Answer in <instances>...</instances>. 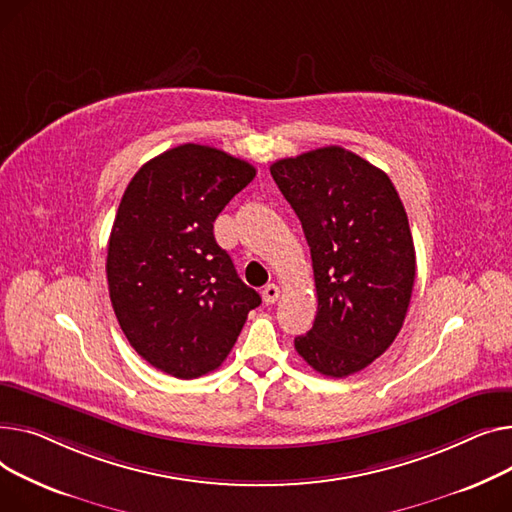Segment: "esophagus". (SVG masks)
I'll use <instances>...</instances> for the list:
<instances>
[{
	"label": "esophagus",
	"mask_w": 512,
	"mask_h": 512,
	"mask_svg": "<svg viewBox=\"0 0 512 512\" xmlns=\"http://www.w3.org/2000/svg\"><path fill=\"white\" fill-rule=\"evenodd\" d=\"M279 295H281V289H279V285H275V283H268V285L262 289L264 304H275L277 299H279Z\"/></svg>",
	"instance_id": "obj_1"
}]
</instances>
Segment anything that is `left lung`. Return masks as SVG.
I'll use <instances>...</instances> for the list:
<instances>
[{
  "label": "left lung",
  "instance_id": "8db88e82",
  "mask_svg": "<svg viewBox=\"0 0 512 512\" xmlns=\"http://www.w3.org/2000/svg\"><path fill=\"white\" fill-rule=\"evenodd\" d=\"M302 221L318 312L297 353L316 372L345 378L370 366L403 326L415 281L405 206L388 175L341 146L270 165Z\"/></svg>",
  "mask_w": 512,
  "mask_h": 512
}]
</instances>
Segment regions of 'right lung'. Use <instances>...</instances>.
I'll list each match as a JSON object with an SVG mask.
<instances>
[{
  "label": "right lung",
  "mask_w": 512,
  "mask_h": 512,
  "mask_svg": "<svg viewBox=\"0 0 512 512\" xmlns=\"http://www.w3.org/2000/svg\"><path fill=\"white\" fill-rule=\"evenodd\" d=\"M254 177L219 148L179 144L144 163L119 202L105 266L111 306L136 353L165 374L217 370L262 302L213 233Z\"/></svg>",
  "instance_id": "1"
}]
</instances>
